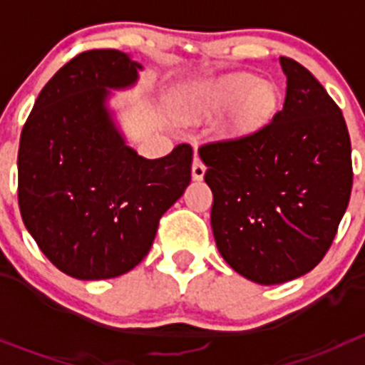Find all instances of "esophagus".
I'll return each instance as SVG.
<instances>
[{"label": "esophagus", "mask_w": 365, "mask_h": 365, "mask_svg": "<svg viewBox=\"0 0 365 365\" xmlns=\"http://www.w3.org/2000/svg\"><path fill=\"white\" fill-rule=\"evenodd\" d=\"M206 173V165L203 164V160L200 157H194L192 162V178L194 180H201Z\"/></svg>", "instance_id": "obj_1"}]
</instances>
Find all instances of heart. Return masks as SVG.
<instances>
[{
	"label": "heart",
	"mask_w": 365,
	"mask_h": 365,
	"mask_svg": "<svg viewBox=\"0 0 365 365\" xmlns=\"http://www.w3.org/2000/svg\"><path fill=\"white\" fill-rule=\"evenodd\" d=\"M238 102L230 128L235 134H251L263 127L277 108V90L274 84L259 81L247 72L222 76L210 84L183 88L176 91L173 108L178 116L196 118L200 114L227 108Z\"/></svg>",
	"instance_id": "heart-1"
}]
</instances>
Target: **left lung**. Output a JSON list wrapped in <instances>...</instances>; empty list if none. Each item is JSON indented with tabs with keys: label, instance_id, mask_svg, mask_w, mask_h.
<instances>
[{
	"label": "left lung",
	"instance_id": "8db88e82",
	"mask_svg": "<svg viewBox=\"0 0 365 365\" xmlns=\"http://www.w3.org/2000/svg\"><path fill=\"white\" fill-rule=\"evenodd\" d=\"M279 61L286 98L270 123L200 148L217 249L235 272L264 286L293 281L323 259L353 185L341 109L307 68Z\"/></svg>",
	"mask_w": 365,
	"mask_h": 365
}]
</instances>
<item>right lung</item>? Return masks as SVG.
Segmentation results:
<instances>
[{"mask_svg": "<svg viewBox=\"0 0 365 365\" xmlns=\"http://www.w3.org/2000/svg\"><path fill=\"white\" fill-rule=\"evenodd\" d=\"M143 65L116 49L77 54L42 88L21 132L19 208L63 274L101 281L146 256L160 217L190 183L192 148L145 159L125 143L108 101Z\"/></svg>", "mask_w": 365, "mask_h": 365, "instance_id": "obj_1", "label": "right lung"}]
</instances>
